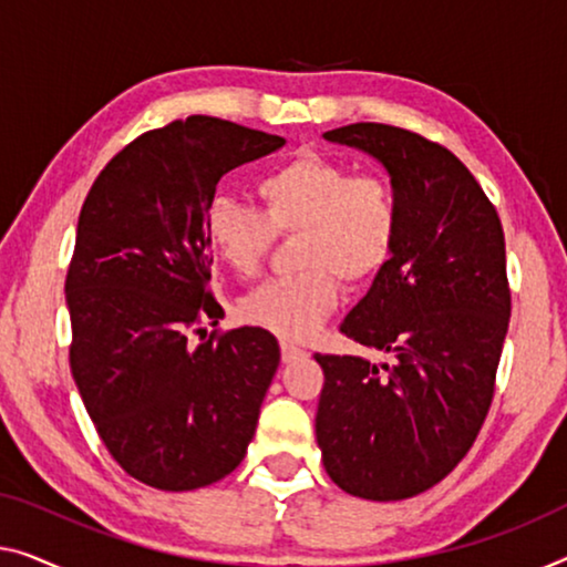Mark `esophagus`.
Here are the masks:
<instances>
[{
    "label": "esophagus",
    "mask_w": 567,
    "mask_h": 567,
    "mask_svg": "<svg viewBox=\"0 0 567 567\" xmlns=\"http://www.w3.org/2000/svg\"><path fill=\"white\" fill-rule=\"evenodd\" d=\"M302 357H306V351H302L300 346L282 341V361H285V364H290V361H298Z\"/></svg>",
    "instance_id": "34e87169"
}]
</instances>
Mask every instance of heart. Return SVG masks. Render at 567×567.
Instances as JSON below:
<instances>
[{"instance_id": "b5f03b06", "label": "heart", "mask_w": 567, "mask_h": 567, "mask_svg": "<svg viewBox=\"0 0 567 567\" xmlns=\"http://www.w3.org/2000/svg\"><path fill=\"white\" fill-rule=\"evenodd\" d=\"M261 208L216 196L203 231L226 269L251 280L272 255L277 234H302L300 275L261 285L241 302L251 326L282 338H308L341 300V280L364 285L394 257L400 203L390 181L353 173L318 152H300L257 181Z\"/></svg>"}]
</instances>
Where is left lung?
I'll return each mask as SVG.
<instances>
[{
    "instance_id": "obj_1",
    "label": "left lung",
    "mask_w": 567,
    "mask_h": 567,
    "mask_svg": "<svg viewBox=\"0 0 567 567\" xmlns=\"http://www.w3.org/2000/svg\"><path fill=\"white\" fill-rule=\"evenodd\" d=\"M386 167L400 203L394 257L341 323L364 357L316 353V437L346 494L410 499L471 451L494 400L512 316L504 229L468 167L437 142L390 124L326 132Z\"/></svg>"
}]
</instances>
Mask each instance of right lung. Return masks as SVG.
<instances>
[{"instance_id": "obj_1", "label": "right lung", "mask_w": 567, "mask_h": 567, "mask_svg": "<svg viewBox=\"0 0 567 567\" xmlns=\"http://www.w3.org/2000/svg\"><path fill=\"white\" fill-rule=\"evenodd\" d=\"M282 145L196 114L116 152L83 200L65 277L71 371L106 451L152 488L221 481L255 437L280 343L255 326L192 343L224 318L203 214L221 175Z\"/></svg>"}]
</instances>
